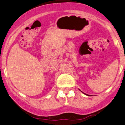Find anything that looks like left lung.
Listing matches in <instances>:
<instances>
[{
    "instance_id": "left-lung-1",
    "label": "left lung",
    "mask_w": 125,
    "mask_h": 125,
    "mask_svg": "<svg viewBox=\"0 0 125 125\" xmlns=\"http://www.w3.org/2000/svg\"><path fill=\"white\" fill-rule=\"evenodd\" d=\"M85 94V95H88V96H90L89 95H87V94Z\"/></svg>"
}]
</instances>
